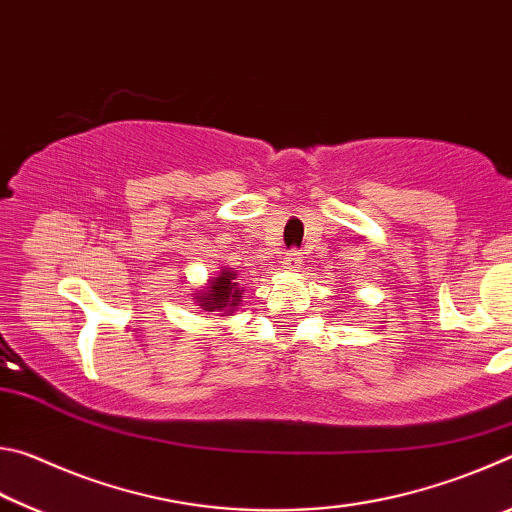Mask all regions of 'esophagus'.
I'll list each match as a JSON object with an SVG mask.
<instances>
[{"label": "esophagus", "instance_id": "34e87169", "mask_svg": "<svg viewBox=\"0 0 512 512\" xmlns=\"http://www.w3.org/2000/svg\"><path fill=\"white\" fill-rule=\"evenodd\" d=\"M300 262H302V259H300L298 250H289V253L282 257V268H284V271H289V273H291V271H298Z\"/></svg>", "mask_w": 512, "mask_h": 512}]
</instances>
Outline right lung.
<instances>
[{
    "label": "right lung",
    "instance_id": "1",
    "mask_svg": "<svg viewBox=\"0 0 512 512\" xmlns=\"http://www.w3.org/2000/svg\"><path fill=\"white\" fill-rule=\"evenodd\" d=\"M244 291L246 287H241L239 273L221 266L216 277H210L203 287H198L196 293H192V300L196 302V314L219 318L235 316L241 302H244Z\"/></svg>",
    "mask_w": 512,
    "mask_h": 512
}]
</instances>
